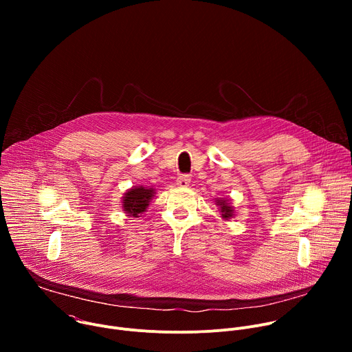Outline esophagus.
Returning a JSON list of instances; mask_svg holds the SVG:
<instances>
[{
    "mask_svg": "<svg viewBox=\"0 0 352 352\" xmlns=\"http://www.w3.org/2000/svg\"><path fill=\"white\" fill-rule=\"evenodd\" d=\"M189 182H190V178H189L188 175H179V177L177 178V185H178L179 188H186V186L189 185Z\"/></svg>",
    "mask_w": 352,
    "mask_h": 352,
    "instance_id": "34e87169",
    "label": "esophagus"
}]
</instances>
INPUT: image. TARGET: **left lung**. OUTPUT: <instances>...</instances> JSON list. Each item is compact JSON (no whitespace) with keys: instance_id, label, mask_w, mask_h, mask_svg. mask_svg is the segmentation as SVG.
Instances as JSON below:
<instances>
[{"instance_id":"8db88e82","label":"left lung","mask_w":352,"mask_h":352,"mask_svg":"<svg viewBox=\"0 0 352 352\" xmlns=\"http://www.w3.org/2000/svg\"><path fill=\"white\" fill-rule=\"evenodd\" d=\"M216 205L220 208V213H221V217L224 219V220H230V219H232L235 214V212H234V208L231 206V204L228 202L227 199H224V197H217L216 199Z\"/></svg>"}]
</instances>
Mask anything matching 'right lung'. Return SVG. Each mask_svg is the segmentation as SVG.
I'll use <instances>...</instances> for the list:
<instances>
[{
    "instance_id": "right-lung-1",
    "label": "right lung",
    "mask_w": 352,
    "mask_h": 352,
    "mask_svg": "<svg viewBox=\"0 0 352 352\" xmlns=\"http://www.w3.org/2000/svg\"><path fill=\"white\" fill-rule=\"evenodd\" d=\"M156 189L146 186H133L128 189L122 196V209L129 217H139L144 213L150 200L155 196Z\"/></svg>"
}]
</instances>
